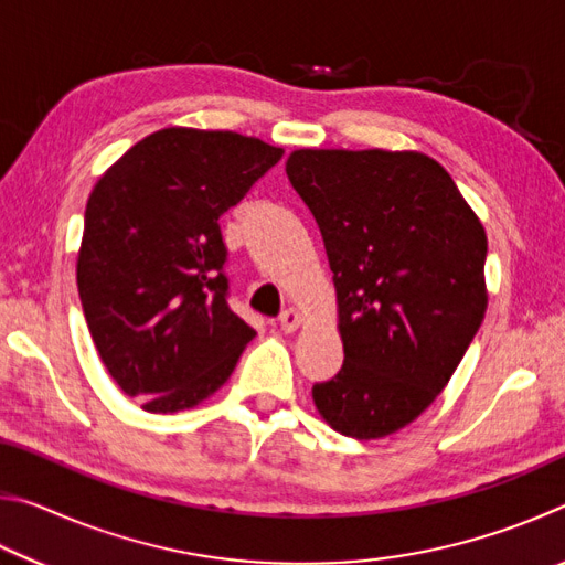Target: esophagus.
Wrapping results in <instances>:
<instances>
[{
  "instance_id": "34e87169",
  "label": "esophagus",
  "mask_w": 565,
  "mask_h": 565,
  "mask_svg": "<svg viewBox=\"0 0 565 565\" xmlns=\"http://www.w3.org/2000/svg\"><path fill=\"white\" fill-rule=\"evenodd\" d=\"M279 323H281V329L286 331V333H294L296 329L301 327L303 323V317H301V311L299 309H286V311H281V317H279Z\"/></svg>"
}]
</instances>
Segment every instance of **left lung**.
Returning <instances> with one entry per match:
<instances>
[{
    "instance_id": "8db88e82",
    "label": "left lung",
    "mask_w": 565,
    "mask_h": 565,
    "mask_svg": "<svg viewBox=\"0 0 565 565\" xmlns=\"http://www.w3.org/2000/svg\"><path fill=\"white\" fill-rule=\"evenodd\" d=\"M296 194L319 224L339 303L343 366L311 391L343 436L396 434L434 404L481 327L486 232L420 151L296 149Z\"/></svg>"
}]
</instances>
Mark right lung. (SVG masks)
I'll return each instance as SVG.
<instances>
[{
    "label": "right lung",
    "instance_id": "right-lung-1",
    "mask_svg": "<svg viewBox=\"0 0 565 565\" xmlns=\"http://www.w3.org/2000/svg\"><path fill=\"white\" fill-rule=\"evenodd\" d=\"M281 157L236 131L169 127L94 184L76 286L102 363L145 411L199 406L256 337L226 303L218 216Z\"/></svg>",
    "mask_w": 565,
    "mask_h": 565
}]
</instances>
